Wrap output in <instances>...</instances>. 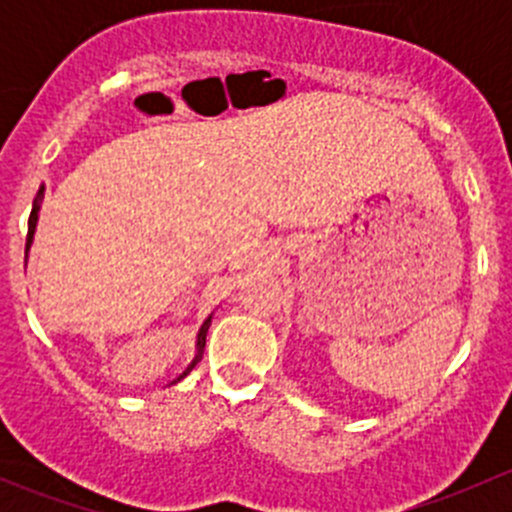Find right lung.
I'll return each mask as SVG.
<instances>
[{
	"label": "right lung",
	"mask_w": 512,
	"mask_h": 512,
	"mask_svg": "<svg viewBox=\"0 0 512 512\" xmlns=\"http://www.w3.org/2000/svg\"><path fill=\"white\" fill-rule=\"evenodd\" d=\"M41 195H44V188L39 190V195H36V200H34V208H32V215H29V232H27V252H29V245H32V237H34V227H36V218H39V203H41ZM208 324H210V319L208 322L203 324V327H200V334H198V356H195L193 359V364L188 366V369L183 371V376H188L190 371H193V366L198 364V359H200V352H203V347H205V334H208ZM183 376H180V379H183ZM178 379V381H180Z\"/></svg>",
	"instance_id": "right-lung-1"
}]
</instances>
